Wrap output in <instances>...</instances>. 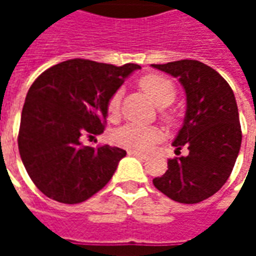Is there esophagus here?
Here are the masks:
<instances>
[{"instance_id": "34e87169", "label": "esophagus", "mask_w": 256, "mask_h": 256, "mask_svg": "<svg viewBox=\"0 0 256 256\" xmlns=\"http://www.w3.org/2000/svg\"><path fill=\"white\" fill-rule=\"evenodd\" d=\"M128 155L134 156V158H138V159H146L148 156L145 155V154H141V152H136V150H128Z\"/></svg>"}]
</instances>
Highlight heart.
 <instances>
[{
  "mask_svg": "<svg viewBox=\"0 0 256 256\" xmlns=\"http://www.w3.org/2000/svg\"><path fill=\"white\" fill-rule=\"evenodd\" d=\"M140 88L142 89L145 94L154 101V104L159 108H166L172 104L177 97V88L163 75L159 74H148L140 79ZM120 97L122 93L116 92L111 96L106 104V114L112 120L119 118L120 114ZM163 119L167 122H172L174 116L163 112ZM162 138V132L156 128H145L140 124H126L123 128H118L114 133V141L119 146H123L126 150H136V152H145L155 145Z\"/></svg>",
  "mask_w": 256,
  "mask_h": 256,
  "instance_id": "heart-1",
  "label": "heart"
}]
</instances>
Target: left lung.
I'll list each match as a JSON object with an SVG mask.
<instances>
[{"instance_id": "1", "label": "left lung", "mask_w": 256, "mask_h": 256, "mask_svg": "<svg viewBox=\"0 0 256 256\" xmlns=\"http://www.w3.org/2000/svg\"><path fill=\"white\" fill-rule=\"evenodd\" d=\"M152 67L178 78L185 89V119L172 145L189 150L188 156L168 159V170L154 178V185L174 202L200 203L225 185L238 156L242 128L236 98L225 79L198 60Z\"/></svg>"}]
</instances>
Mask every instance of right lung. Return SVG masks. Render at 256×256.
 <instances>
[{
    "mask_svg": "<svg viewBox=\"0 0 256 256\" xmlns=\"http://www.w3.org/2000/svg\"><path fill=\"white\" fill-rule=\"evenodd\" d=\"M140 68L72 58L48 68L31 84L18 144L31 181L45 196L82 203L111 180L126 150L110 145L94 150L80 138L104 132L108 100Z\"/></svg>",
    "mask_w": 256,
    "mask_h": 256,
    "instance_id": "add662e5",
    "label": "right lung"
}]
</instances>
